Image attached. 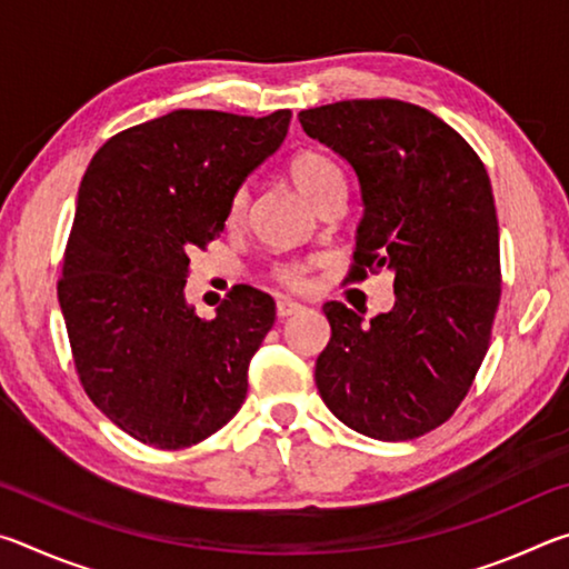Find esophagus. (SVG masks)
<instances>
[{
    "instance_id": "34e87169",
    "label": "esophagus",
    "mask_w": 569,
    "mask_h": 569,
    "mask_svg": "<svg viewBox=\"0 0 569 569\" xmlns=\"http://www.w3.org/2000/svg\"><path fill=\"white\" fill-rule=\"evenodd\" d=\"M301 308L303 306L291 301V298H278V303H276V311H278V316H281V319H288V316L298 313V311H301Z\"/></svg>"
}]
</instances>
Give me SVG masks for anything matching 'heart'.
<instances>
[{
	"mask_svg": "<svg viewBox=\"0 0 569 569\" xmlns=\"http://www.w3.org/2000/svg\"><path fill=\"white\" fill-rule=\"evenodd\" d=\"M288 176H291L298 192L311 200V203H316L326 190H331L336 186H346L341 168L336 166L331 158H326L323 152H316V150L296 152L291 158V166H288ZM246 203H248L246 190H238L236 196L230 198V208H228L230 223H238V220L243 218ZM281 281L293 288H301L306 283V268L303 266L283 268Z\"/></svg>",
	"mask_w": 569,
	"mask_h": 569,
	"instance_id": "1",
	"label": "heart"
}]
</instances>
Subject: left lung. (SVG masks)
Here are the masks:
<instances>
[{"label": "left lung", "mask_w": 569, "mask_h": 569, "mask_svg": "<svg viewBox=\"0 0 569 569\" xmlns=\"http://www.w3.org/2000/svg\"><path fill=\"white\" fill-rule=\"evenodd\" d=\"M298 120L359 180L351 278L389 268L397 293L369 323L323 303L331 341L316 387L359 435L421 437L455 413L489 346L502 293L492 182L469 142L419 104L343 100Z\"/></svg>", "instance_id": "8db88e82"}]
</instances>
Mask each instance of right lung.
Returning a JSON list of instances; mask_svg holds the SVG:
<instances>
[{
	"mask_svg": "<svg viewBox=\"0 0 569 569\" xmlns=\"http://www.w3.org/2000/svg\"><path fill=\"white\" fill-rule=\"evenodd\" d=\"M288 122L291 110H176L114 134L84 172L57 298L84 391L142 445L192 447L243 407L276 303L236 286L200 319L188 256L223 233L230 198Z\"/></svg>",
	"mask_w": 569,
	"mask_h": 569,
	"instance_id": "right-lung-1",
	"label": "right lung"
}]
</instances>
